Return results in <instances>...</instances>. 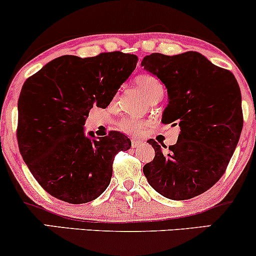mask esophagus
<instances>
[{"label":"esophagus","instance_id":"obj_1","mask_svg":"<svg viewBox=\"0 0 256 256\" xmlns=\"http://www.w3.org/2000/svg\"><path fill=\"white\" fill-rule=\"evenodd\" d=\"M143 144V142L140 140H131V146H132V148H137V146H140Z\"/></svg>","mask_w":256,"mask_h":256}]
</instances>
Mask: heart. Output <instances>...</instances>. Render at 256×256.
Masks as SVG:
<instances>
[{
  "instance_id": "b5f03b06",
  "label": "heart",
  "mask_w": 256,
  "mask_h": 256,
  "mask_svg": "<svg viewBox=\"0 0 256 256\" xmlns=\"http://www.w3.org/2000/svg\"><path fill=\"white\" fill-rule=\"evenodd\" d=\"M136 84L140 92L144 95V98L152 102V100L161 98L164 95V86L154 76L150 74H142L136 79ZM119 128L122 132L128 134H140L143 128L146 126V122H140V120L132 119V118H124L119 122Z\"/></svg>"
}]
</instances>
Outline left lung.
<instances>
[{"label":"left lung","mask_w":256,"mask_h":256,"mask_svg":"<svg viewBox=\"0 0 256 256\" xmlns=\"http://www.w3.org/2000/svg\"><path fill=\"white\" fill-rule=\"evenodd\" d=\"M140 66L167 89L168 104L161 122L180 130L177 143L167 152L148 140L155 158L143 167L146 180L170 200L201 195L224 174L240 140L243 114L238 83L230 71L198 52L173 56L154 52L143 58Z\"/></svg>","instance_id":"obj_1"}]
</instances>
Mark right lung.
Instances as JSON below:
<instances>
[{"instance_id":"right-lung-1","label":"right lung","mask_w":256,"mask_h":256,"mask_svg":"<svg viewBox=\"0 0 256 256\" xmlns=\"http://www.w3.org/2000/svg\"><path fill=\"white\" fill-rule=\"evenodd\" d=\"M137 56L120 52L94 58L64 55L22 85L18 101V143L34 177L46 192L68 204L98 198L110 183L116 152L130 138L85 134L94 106L106 108L136 68Z\"/></svg>"}]
</instances>
